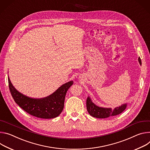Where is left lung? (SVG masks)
<instances>
[{"label":"left lung","instance_id":"8db88e82","mask_svg":"<svg viewBox=\"0 0 150 150\" xmlns=\"http://www.w3.org/2000/svg\"><path fill=\"white\" fill-rule=\"evenodd\" d=\"M139 64L141 65V59L140 58L138 59ZM86 107L87 110L89 114L92 117L99 118V119H104L110 117L111 115H118L122 112L126 107V104H123L119 107L114 108L113 110L111 108H104L99 107L95 105L91 101L89 97L88 98L86 101Z\"/></svg>","mask_w":150,"mask_h":150}]
</instances>
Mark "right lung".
<instances>
[{"label":"right lung","mask_w":150,"mask_h":150,"mask_svg":"<svg viewBox=\"0 0 150 150\" xmlns=\"http://www.w3.org/2000/svg\"><path fill=\"white\" fill-rule=\"evenodd\" d=\"M9 88L15 102L25 111L42 119H52L58 116L64 108L67 92L73 84L70 81L61 86L54 93L43 99L28 98L16 91L8 79Z\"/></svg>","instance_id":"obj_1"}]
</instances>
